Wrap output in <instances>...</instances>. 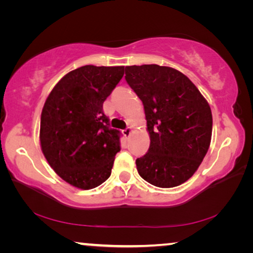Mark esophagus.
Returning a JSON list of instances; mask_svg holds the SVG:
<instances>
[{"label": "esophagus", "mask_w": 253, "mask_h": 253, "mask_svg": "<svg viewBox=\"0 0 253 253\" xmlns=\"http://www.w3.org/2000/svg\"><path fill=\"white\" fill-rule=\"evenodd\" d=\"M130 132H131V128H130V127H127L126 129H124V130H123V134L125 135L126 137L129 136V135H130Z\"/></svg>", "instance_id": "1"}]
</instances>
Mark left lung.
<instances>
[{
    "mask_svg": "<svg viewBox=\"0 0 253 253\" xmlns=\"http://www.w3.org/2000/svg\"><path fill=\"white\" fill-rule=\"evenodd\" d=\"M125 79L143 101L148 152L137 158L140 176L152 185L174 187L199 169L211 143L212 113L182 72L158 65L129 66Z\"/></svg>",
    "mask_w": 253,
    "mask_h": 253,
    "instance_id": "1",
    "label": "left lung"
}]
</instances>
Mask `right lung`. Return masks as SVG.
<instances>
[{"mask_svg":"<svg viewBox=\"0 0 253 253\" xmlns=\"http://www.w3.org/2000/svg\"><path fill=\"white\" fill-rule=\"evenodd\" d=\"M123 76L124 67H80L46 98L40 124L42 152L72 186L90 190L110 176L122 132L110 128L102 105Z\"/></svg>","mask_w":253,"mask_h":253,"instance_id":"add662e5","label":"right lung"}]
</instances>
